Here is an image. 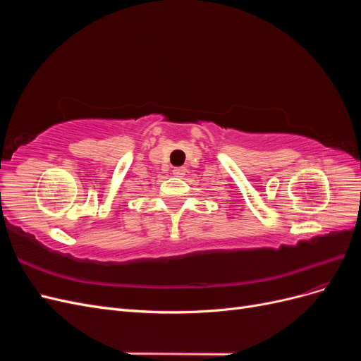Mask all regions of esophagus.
Returning <instances> with one entry per match:
<instances>
[{
	"label": "esophagus",
	"mask_w": 361,
	"mask_h": 361,
	"mask_svg": "<svg viewBox=\"0 0 361 361\" xmlns=\"http://www.w3.org/2000/svg\"><path fill=\"white\" fill-rule=\"evenodd\" d=\"M185 171H187V170H185V167H174V169H173V176L182 178L183 174H185Z\"/></svg>",
	"instance_id": "esophagus-1"
}]
</instances>
